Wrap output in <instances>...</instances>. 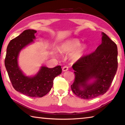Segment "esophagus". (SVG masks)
I'll return each instance as SVG.
<instances>
[{
    "label": "esophagus",
    "mask_w": 125,
    "mask_h": 125,
    "mask_svg": "<svg viewBox=\"0 0 125 125\" xmlns=\"http://www.w3.org/2000/svg\"><path fill=\"white\" fill-rule=\"evenodd\" d=\"M67 70H68V67L67 66V65H65V66H64L62 68V71L63 72L67 71Z\"/></svg>",
    "instance_id": "34e87169"
}]
</instances>
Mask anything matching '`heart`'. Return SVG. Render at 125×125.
Listing matches in <instances>:
<instances>
[{
	"label": "heart",
	"mask_w": 125,
	"mask_h": 125,
	"mask_svg": "<svg viewBox=\"0 0 125 125\" xmlns=\"http://www.w3.org/2000/svg\"><path fill=\"white\" fill-rule=\"evenodd\" d=\"M80 41L78 39H73L65 41L60 47L61 52H69L71 54V59L73 61H76L81 57L84 51L86 49L85 46H80Z\"/></svg>",
	"instance_id": "b5f03b06"
}]
</instances>
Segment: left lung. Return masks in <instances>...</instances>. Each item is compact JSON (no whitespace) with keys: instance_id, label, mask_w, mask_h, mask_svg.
Returning a JSON list of instances; mask_svg holds the SVG:
<instances>
[{"instance_id":"obj_1","label":"left lung","mask_w":125,"mask_h":125,"mask_svg":"<svg viewBox=\"0 0 125 125\" xmlns=\"http://www.w3.org/2000/svg\"><path fill=\"white\" fill-rule=\"evenodd\" d=\"M102 35V42L96 50L80 57L72 65L75 79L71 89L80 98L91 99L104 94L117 71V45L105 33ZM92 79L94 82L88 84Z\"/></svg>"}]
</instances>
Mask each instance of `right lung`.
<instances>
[{
    "instance_id": "1",
    "label": "right lung",
    "mask_w": 125,
    "mask_h": 125,
    "mask_svg": "<svg viewBox=\"0 0 125 125\" xmlns=\"http://www.w3.org/2000/svg\"><path fill=\"white\" fill-rule=\"evenodd\" d=\"M36 32L34 30H26L10 41L7 49L5 66L15 89L27 96L41 98L51 89L53 80L62 73V68L61 65L52 68L42 67L32 77L23 74L18 65L19 54L23 48L33 42Z\"/></svg>"
}]
</instances>
